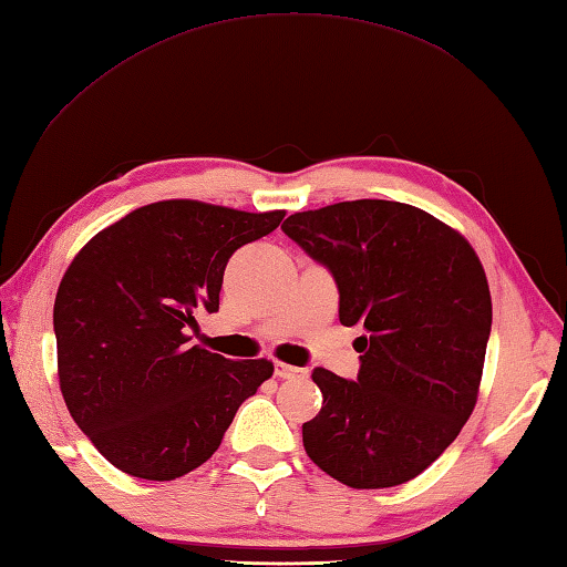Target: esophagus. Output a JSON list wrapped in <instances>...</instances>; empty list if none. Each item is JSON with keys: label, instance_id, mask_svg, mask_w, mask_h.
I'll use <instances>...</instances> for the list:
<instances>
[{"label": "esophagus", "instance_id": "esophagus-1", "mask_svg": "<svg viewBox=\"0 0 567 567\" xmlns=\"http://www.w3.org/2000/svg\"><path fill=\"white\" fill-rule=\"evenodd\" d=\"M274 374L279 377V379H293V377L300 374V369H298V367H291V364H284V362H276Z\"/></svg>", "mask_w": 567, "mask_h": 567}]
</instances>
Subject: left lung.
Masks as SVG:
<instances>
[{
	"instance_id": "obj_1",
	"label": "left lung",
	"mask_w": 567,
	"mask_h": 567,
	"mask_svg": "<svg viewBox=\"0 0 567 567\" xmlns=\"http://www.w3.org/2000/svg\"><path fill=\"white\" fill-rule=\"evenodd\" d=\"M284 233L340 291V322L360 326L357 381L313 369L322 406L303 423L316 465L352 489L419 477L477 403L492 330L487 274L457 229L394 200L296 213Z\"/></svg>"
}]
</instances>
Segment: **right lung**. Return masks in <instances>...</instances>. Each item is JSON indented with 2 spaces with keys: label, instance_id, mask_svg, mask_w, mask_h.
<instances>
[{
  "label": "right lung",
  "instance_id": "1",
  "mask_svg": "<svg viewBox=\"0 0 567 567\" xmlns=\"http://www.w3.org/2000/svg\"><path fill=\"white\" fill-rule=\"evenodd\" d=\"M284 215L161 200L75 254L53 306L58 381L78 429L117 470L154 482L188 475L274 374L269 360L233 362L188 332L219 308L229 257Z\"/></svg>",
  "mask_w": 567,
  "mask_h": 567
}]
</instances>
